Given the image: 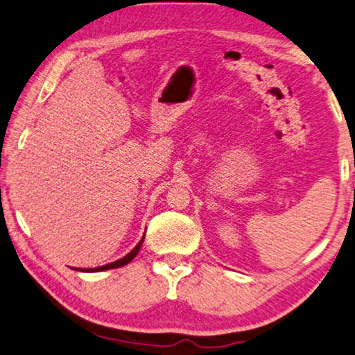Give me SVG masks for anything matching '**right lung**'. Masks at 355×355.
<instances>
[{
	"label": "right lung",
	"mask_w": 355,
	"mask_h": 355,
	"mask_svg": "<svg viewBox=\"0 0 355 355\" xmlns=\"http://www.w3.org/2000/svg\"><path fill=\"white\" fill-rule=\"evenodd\" d=\"M144 239H145V235H144V237H142V240L139 241L136 248H134L131 252H128V254H126L125 257L118 259V261H115V262H110V263H107V266H103V267H96V268H88V270H82V268H80V272H104V270L118 268V267H123V266H126V263L131 262L132 259L137 256V252H139V250H140V246H142V243H144Z\"/></svg>",
	"instance_id": "right-lung-1"
}]
</instances>
